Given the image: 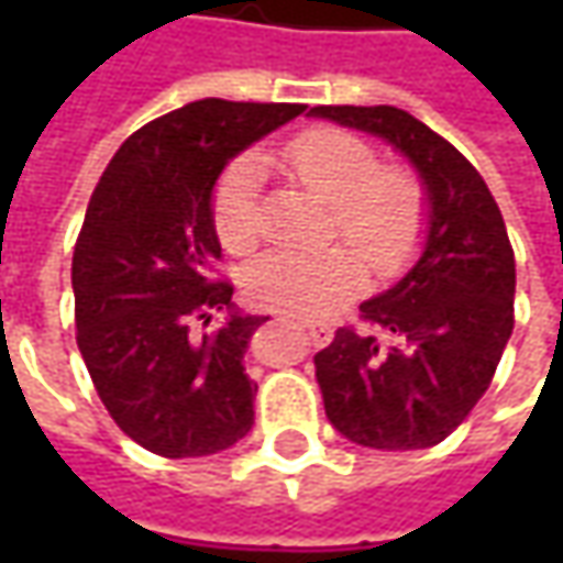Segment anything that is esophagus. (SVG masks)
I'll use <instances>...</instances> for the list:
<instances>
[{"label": "esophagus", "instance_id": "34e87169", "mask_svg": "<svg viewBox=\"0 0 563 563\" xmlns=\"http://www.w3.org/2000/svg\"><path fill=\"white\" fill-rule=\"evenodd\" d=\"M300 325L307 329V335H310L313 344H329L332 335H335V329L329 322H319V319H300Z\"/></svg>", "mask_w": 563, "mask_h": 563}]
</instances>
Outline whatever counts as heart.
<instances>
[{
  "label": "heart",
  "instance_id": "1",
  "mask_svg": "<svg viewBox=\"0 0 563 563\" xmlns=\"http://www.w3.org/2000/svg\"><path fill=\"white\" fill-rule=\"evenodd\" d=\"M282 163L329 203L325 234L341 238L347 247L266 253L244 275L253 303L288 313H332L363 288V263L378 278L407 266L426 228V197L407 168L378 163L373 143L338 128L294 134L282 146ZM260 185L263 163L244 153L225 165L212 187V231L231 256H250L263 241Z\"/></svg>",
  "mask_w": 563,
  "mask_h": 563
}]
</instances>
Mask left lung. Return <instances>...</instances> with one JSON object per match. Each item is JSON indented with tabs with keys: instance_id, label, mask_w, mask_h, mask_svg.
Segmentation results:
<instances>
[{
	"instance_id": "left-lung-1",
	"label": "left lung",
	"mask_w": 563,
	"mask_h": 563,
	"mask_svg": "<svg viewBox=\"0 0 563 563\" xmlns=\"http://www.w3.org/2000/svg\"><path fill=\"white\" fill-rule=\"evenodd\" d=\"M313 115L395 143L429 190L420 263L360 303L363 325L338 329L313 357L325 417L363 448L444 442L486 395L514 332V247L483 175L395 106H316Z\"/></svg>"
}]
</instances>
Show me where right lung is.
I'll return each mask as SVG.
<instances>
[{
	"mask_svg": "<svg viewBox=\"0 0 563 563\" xmlns=\"http://www.w3.org/2000/svg\"><path fill=\"white\" fill-rule=\"evenodd\" d=\"M300 102L197 99L153 119L106 165L71 260L77 347L109 417L159 457H206L253 426L250 335L231 313L209 197L231 156L300 115Z\"/></svg>",
	"mask_w": 563,
	"mask_h": 563,
	"instance_id": "add662e5",
	"label": "right lung"
}]
</instances>
